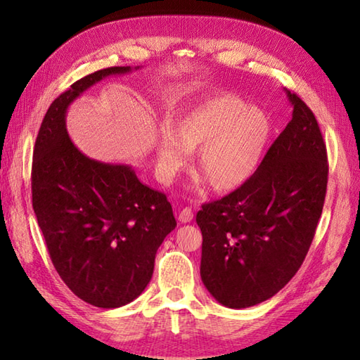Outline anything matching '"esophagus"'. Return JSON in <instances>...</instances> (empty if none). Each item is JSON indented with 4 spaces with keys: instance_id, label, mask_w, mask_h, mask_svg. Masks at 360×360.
I'll use <instances>...</instances> for the list:
<instances>
[{
    "instance_id": "esophagus-1",
    "label": "esophagus",
    "mask_w": 360,
    "mask_h": 360,
    "mask_svg": "<svg viewBox=\"0 0 360 360\" xmlns=\"http://www.w3.org/2000/svg\"><path fill=\"white\" fill-rule=\"evenodd\" d=\"M178 219L181 221V223H190V221L193 219V212H192V209H190V207L182 209V210L179 212Z\"/></svg>"
}]
</instances>
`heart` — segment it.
I'll list each match as a JSON object with an SVG mask.
<instances>
[{"mask_svg":"<svg viewBox=\"0 0 360 360\" xmlns=\"http://www.w3.org/2000/svg\"><path fill=\"white\" fill-rule=\"evenodd\" d=\"M172 128H160L156 164L170 178L197 150L196 165L218 192H232L255 174L272 134L269 114L235 94H218L188 106Z\"/></svg>","mask_w":360,"mask_h":360,"instance_id":"b5f03b06","label":"heart"}]
</instances>
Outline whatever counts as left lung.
I'll return each mask as SVG.
<instances>
[{"instance_id":"1","label":"left lung","mask_w":360,"mask_h":360,"mask_svg":"<svg viewBox=\"0 0 360 360\" xmlns=\"http://www.w3.org/2000/svg\"><path fill=\"white\" fill-rule=\"evenodd\" d=\"M292 119L255 174L202 205L201 278L227 308L241 309L278 292L300 269L322 215L328 158L316 116L286 91Z\"/></svg>"}]
</instances>
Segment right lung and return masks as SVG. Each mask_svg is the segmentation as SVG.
Returning a JSON list of instances; mask_svg holds the SVG:
<instances>
[{"mask_svg": "<svg viewBox=\"0 0 360 360\" xmlns=\"http://www.w3.org/2000/svg\"><path fill=\"white\" fill-rule=\"evenodd\" d=\"M127 72L131 68H106L60 94L41 122L32 160V207L53 267L75 295L105 309L143 292L156 252L176 227L164 193L142 184L129 165L85 156L66 131L75 98Z\"/></svg>", "mask_w": 360, "mask_h": 360, "instance_id": "1", "label": "right lung"}]
</instances>
